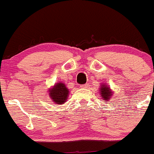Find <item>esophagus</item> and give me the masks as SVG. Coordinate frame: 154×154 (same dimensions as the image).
I'll use <instances>...</instances> for the list:
<instances>
[{"label":"esophagus","instance_id":"34e87169","mask_svg":"<svg viewBox=\"0 0 154 154\" xmlns=\"http://www.w3.org/2000/svg\"><path fill=\"white\" fill-rule=\"evenodd\" d=\"M81 87H83V88H86V87H88V84H83V85H82V86H81Z\"/></svg>","mask_w":154,"mask_h":154}]
</instances>
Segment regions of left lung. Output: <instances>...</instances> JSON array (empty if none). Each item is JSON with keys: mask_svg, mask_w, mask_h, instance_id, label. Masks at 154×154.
Instances as JSON below:
<instances>
[{"mask_svg": "<svg viewBox=\"0 0 154 154\" xmlns=\"http://www.w3.org/2000/svg\"><path fill=\"white\" fill-rule=\"evenodd\" d=\"M100 96L103 98V99L106 102H108L110 98H111L113 95V92L110 90V87L106 84L101 85V88L99 90Z\"/></svg>", "mask_w": 154, "mask_h": 154, "instance_id": "left-lung-1", "label": "left lung"}]
</instances>
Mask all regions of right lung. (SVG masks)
Returning a JSON list of instances; mask_svg holds the SVG:
<instances>
[{"label": "right lung", "mask_w": 154, "mask_h": 154, "mask_svg": "<svg viewBox=\"0 0 154 154\" xmlns=\"http://www.w3.org/2000/svg\"><path fill=\"white\" fill-rule=\"evenodd\" d=\"M48 95L55 103L63 104L67 100L69 95V91L63 83H56L55 86L48 91Z\"/></svg>", "instance_id": "add662e5"}]
</instances>
